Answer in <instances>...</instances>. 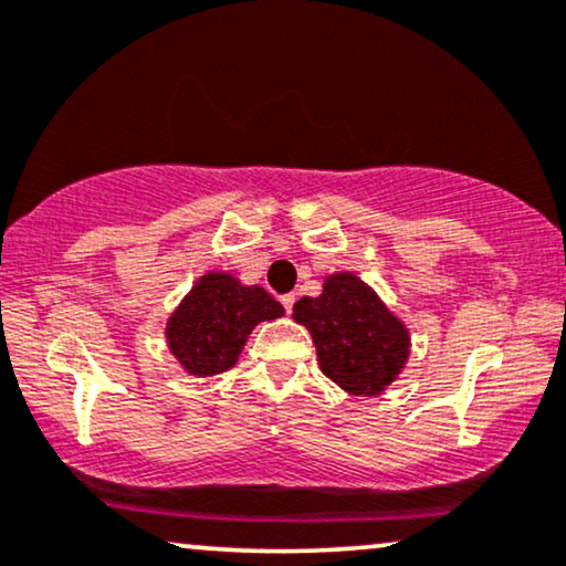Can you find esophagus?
<instances>
[{
  "mask_svg": "<svg viewBox=\"0 0 566 566\" xmlns=\"http://www.w3.org/2000/svg\"><path fill=\"white\" fill-rule=\"evenodd\" d=\"M281 304H283V310L291 314L293 304H296V296H293V293H285V296H281Z\"/></svg>",
  "mask_w": 566,
  "mask_h": 566,
  "instance_id": "1",
  "label": "esophagus"
}]
</instances>
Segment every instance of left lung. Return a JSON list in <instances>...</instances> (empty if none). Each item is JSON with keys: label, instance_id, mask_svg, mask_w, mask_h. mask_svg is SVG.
<instances>
[{"label": "left lung", "instance_id": "8db88e82", "mask_svg": "<svg viewBox=\"0 0 566 566\" xmlns=\"http://www.w3.org/2000/svg\"><path fill=\"white\" fill-rule=\"evenodd\" d=\"M293 319L312 333L325 377L350 395H379L410 356L408 327L356 273L325 277L319 296L293 304Z\"/></svg>", "mask_w": 566, "mask_h": 566}]
</instances>
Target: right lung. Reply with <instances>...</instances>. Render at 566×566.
Returning <instances> with one entry per match:
<instances>
[{"label":"right lung","instance_id":"right-lung-1","mask_svg":"<svg viewBox=\"0 0 566 566\" xmlns=\"http://www.w3.org/2000/svg\"><path fill=\"white\" fill-rule=\"evenodd\" d=\"M283 317L281 301L262 285H244L231 273H205L166 322V340L181 369L212 377L239 361L260 322Z\"/></svg>","mask_w":566,"mask_h":566}]
</instances>
